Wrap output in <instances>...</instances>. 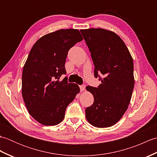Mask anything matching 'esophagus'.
Here are the masks:
<instances>
[{
  "label": "esophagus",
  "instance_id": "1",
  "mask_svg": "<svg viewBox=\"0 0 157 157\" xmlns=\"http://www.w3.org/2000/svg\"><path fill=\"white\" fill-rule=\"evenodd\" d=\"M79 88H80V90L81 92H83L85 90V88H86V86L84 84H82V86H79Z\"/></svg>",
  "mask_w": 157,
  "mask_h": 157
}]
</instances>
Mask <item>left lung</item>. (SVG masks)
Listing matches in <instances>:
<instances>
[{"label": "left lung", "instance_id": "8db88e82", "mask_svg": "<svg viewBox=\"0 0 157 157\" xmlns=\"http://www.w3.org/2000/svg\"><path fill=\"white\" fill-rule=\"evenodd\" d=\"M91 52L98 88L88 86L94 102L86 109L88 121L96 128L115 125L128 108L134 86V62L128 48L115 32L102 28L81 29ZM98 74L105 76L101 79Z\"/></svg>", "mask_w": 157, "mask_h": 157}]
</instances>
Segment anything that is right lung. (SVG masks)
<instances>
[{"mask_svg":"<svg viewBox=\"0 0 157 157\" xmlns=\"http://www.w3.org/2000/svg\"><path fill=\"white\" fill-rule=\"evenodd\" d=\"M82 40L78 29H59L42 36L29 53L23 69L22 96L29 115L42 125L61 123L67 106L80 90L67 77L59 79L66 74L69 50Z\"/></svg>","mask_w":157,"mask_h":157,"instance_id":"add662e5","label":"right lung"}]
</instances>
